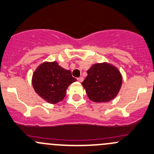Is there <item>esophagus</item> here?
<instances>
[{"instance_id":"1","label":"esophagus","mask_w":154,"mask_h":154,"mask_svg":"<svg viewBox=\"0 0 154 154\" xmlns=\"http://www.w3.org/2000/svg\"><path fill=\"white\" fill-rule=\"evenodd\" d=\"M77 80H78L79 82H82V81H83V77H78V78H77Z\"/></svg>"}]
</instances>
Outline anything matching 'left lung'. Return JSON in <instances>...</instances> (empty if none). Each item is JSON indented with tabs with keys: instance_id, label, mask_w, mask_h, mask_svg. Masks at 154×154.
<instances>
[{
	"instance_id": "8db88e82",
	"label": "left lung",
	"mask_w": 154,
	"mask_h": 154,
	"mask_svg": "<svg viewBox=\"0 0 154 154\" xmlns=\"http://www.w3.org/2000/svg\"><path fill=\"white\" fill-rule=\"evenodd\" d=\"M87 74L82 85L91 101L107 103L117 95L122 79L116 67L106 63H97L87 71Z\"/></svg>"
}]
</instances>
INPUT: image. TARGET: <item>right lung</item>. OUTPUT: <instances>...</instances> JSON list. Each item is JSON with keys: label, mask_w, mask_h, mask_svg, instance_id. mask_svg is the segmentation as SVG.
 Segmentation results:
<instances>
[{"label": "right lung", "mask_w": 154, "mask_h": 154, "mask_svg": "<svg viewBox=\"0 0 154 154\" xmlns=\"http://www.w3.org/2000/svg\"><path fill=\"white\" fill-rule=\"evenodd\" d=\"M77 81L69 70L57 63H43L38 66L32 76V85L37 94L48 103L56 104L63 100L66 89Z\"/></svg>", "instance_id": "1"}]
</instances>
